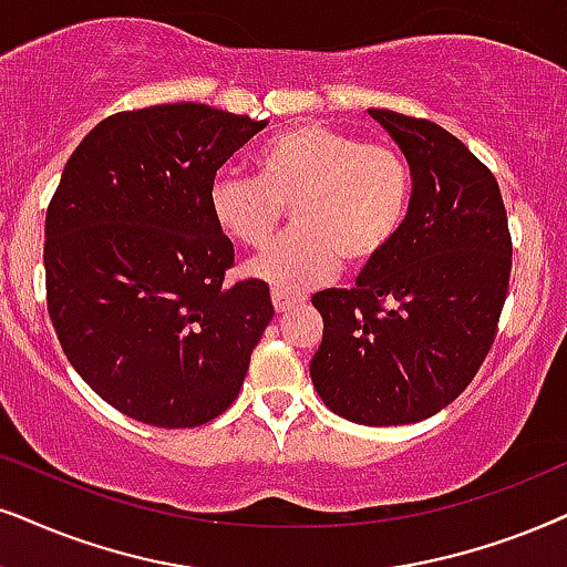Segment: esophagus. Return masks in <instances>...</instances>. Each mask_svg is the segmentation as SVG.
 <instances>
[{"label": "esophagus", "mask_w": 567, "mask_h": 567, "mask_svg": "<svg viewBox=\"0 0 567 567\" xmlns=\"http://www.w3.org/2000/svg\"><path fill=\"white\" fill-rule=\"evenodd\" d=\"M271 300H275L277 313H285V311H290L292 306L303 303L306 296H298V292H288V290H279V288H275V290H271Z\"/></svg>", "instance_id": "obj_1"}]
</instances>
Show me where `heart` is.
<instances>
[{"instance_id":"heart-1","label":"heart","mask_w":567,"mask_h":567,"mask_svg":"<svg viewBox=\"0 0 567 567\" xmlns=\"http://www.w3.org/2000/svg\"><path fill=\"white\" fill-rule=\"evenodd\" d=\"M413 167L403 148L298 123L256 152V175L221 172L209 188L217 225L240 246H269L292 206L296 230L250 264V275L277 288H313L340 264L371 267L405 227Z\"/></svg>"}]
</instances>
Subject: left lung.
I'll list each match as a JSON object with an SVG mask.
<instances>
[{
    "mask_svg": "<svg viewBox=\"0 0 567 567\" xmlns=\"http://www.w3.org/2000/svg\"><path fill=\"white\" fill-rule=\"evenodd\" d=\"M369 114L411 159V212L355 288L311 298L324 319L311 379L342 419L400 426L474 382L497 337L513 240L499 185L463 141L424 117Z\"/></svg>",
    "mask_w": 567,
    "mask_h": 567,
    "instance_id": "left-lung-1",
    "label": "left lung"
}]
</instances>
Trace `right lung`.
Returning <instances> with one entry per match:
<instances>
[{
  "label": "right lung",
  "mask_w": 567,
  "mask_h": 567,
  "mask_svg": "<svg viewBox=\"0 0 567 567\" xmlns=\"http://www.w3.org/2000/svg\"><path fill=\"white\" fill-rule=\"evenodd\" d=\"M267 120L206 104L117 112L81 141L47 209V306L83 382L141 424H209L275 317L269 285H225L217 169Z\"/></svg>",
  "instance_id": "obj_1"
}]
</instances>
